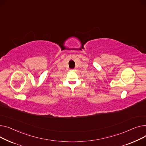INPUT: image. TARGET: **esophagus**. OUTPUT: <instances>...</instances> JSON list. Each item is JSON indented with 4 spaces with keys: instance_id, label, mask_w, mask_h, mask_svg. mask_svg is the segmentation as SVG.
I'll list each match as a JSON object with an SVG mask.
<instances>
[{
    "instance_id": "obj_1",
    "label": "esophagus",
    "mask_w": 146,
    "mask_h": 146,
    "mask_svg": "<svg viewBox=\"0 0 146 146\" xmlns=\"http://www.w3.org/2000/svg\"><path fill=\"white\" fill-rule=\"evenodd\" d=\"M71 71H75V70H71Z\"/></svg>"
}]
</instances>
